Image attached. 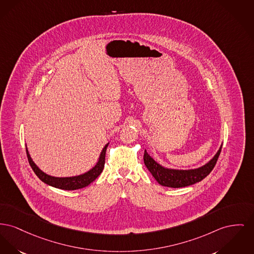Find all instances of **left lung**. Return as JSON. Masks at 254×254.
Listing matches in <instances>:
<instances>
[{
	"label": "left lung",
	"mask_w": 254,
	"mask_h": 254,
	"mask_svg": "<svg viewBox=\"0 0 254 254\" xmlns=\"http://www.w3.org/2000/svg\"><path fill=\"white\" fill-rule=\"evenodd\" d=\"M223 144L221 145L220 149L216 152V154L209 160L206 164L202 165L198 168L194 169H173L167 168L158 162H156L145 149L144 153V163L148 168L152 177L156 179V181L166 187L172 188H181L190 186L196 182L201 181L204 178H206L213 170L214 166L218 160V157L221 153Z\"/></svg>",
	"instance_id": "8db88e82"
}]
</instances>
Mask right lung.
Returning <instances> with one entry per match:
<instances>
[{
  "label": "right lung",
  "mask_w": 254,
  "mask_h": 254,
  "mask_svg": "<svg viewBox=\"0 0 254 254\" xmlns=\"http://www.w3.org/2000/svg\"><path fill=\"white\" fill-rule=\"evenodd\" d=\"M108 144H109V142L103 148L100 155H99V159H98L97 163L95 164V166H93L89 171H87L81 175H78V176L65 177V178L53 177V176H50V175L44 173L42 170H40V168L37 165L33 162L32 158L30 157V152H29V149L27 148V146H26V150H27V155H28V159H29L30 166H31L33 172L35 173V175L38 177V179L52 187L61 189V190L72 191V190H77V189H81V188L88 186L91 182H93L101 175V173L103 172L104 167H105V151H106V148H107Z\"/></svg>",
  "instance_id": "obj_1"
}]
</instances>
